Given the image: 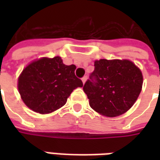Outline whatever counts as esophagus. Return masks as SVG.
<instances>
[{"instance_id": "esophagus-1", "label": "esophagus", "mask_w": 160, "mask_h": 160, "mask_svg": "<svg viewBox=\"0 0 160 160\" xmlns=\"http://www.w3.org/2000/svg\"><path fill=\"white\" fill-rule=\"evenodd\" d=\"M81 80H82V82H83V83L85 84V83H86V81H87V76H84L83 78L81 79Z\"/></svg>"}]
</instances>
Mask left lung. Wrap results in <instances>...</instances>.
<instances>
[{
    "label": "left lung",
    "instance_id": "8db88e82",
    "mask_svg": "<svg viewBox=\"0 0 160 160\" xmlns=\"http://www.w3.org/2000/svg\"><path fill=\"white\" fill-rule=\"evenodd\" d=\"M91 80L83 90L92 109L102 116L115 118L130 109L141 93L143 75L128 59H100L94 62Z\"/></svg>",
    "mask_w": 160,
    "mask_h": 160
}]
</instances>
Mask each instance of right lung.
Wrapping results in <instances>:
<instances>
[{
	"mask_svg": "<svg viewBox=\"0 0 160 160\" xmlns=\"http://www.w3.org/2000/svg\"><path fill=\"white\" fill-rule=\"evenodd\" d=\"M75 69V65L67 66L60 56L31 62L18 78V91L24 104L39 114L62 107L72 92L83 87L74 74Z\"/></svg>",
	"mask_w": 160,
	"mask_h": 160,
	"instance_id": "add662e5",
	"label": "right lung"
}]
</instances>
